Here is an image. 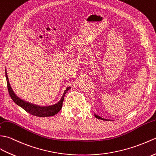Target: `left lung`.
<instances>
[{"label":"left lung","mask_w":156,"mask_h":156,"mask_svg":"<svg viewBox=\"0 0 156 156\" xmlns=\"http://www.w3.org/2000/svg\"><path fill=\"white\" fill-rule=\"evenodd\" d=\"M95 117L96 118H98V119H102V120H105V121H108V119H104V118H102V117H99V115H96V114H95Z\"/></svg>","instance_id":"1"}]
</instances>
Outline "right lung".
Returning a JSON list of instances; mask_svg holds the SVG:
<instances>
[{
    "mask_svg": "<svg viewBox=\"0 0 156 156\" xmlns=\"http://www.w3.org/2000/svg\"><path fill=\"white\" fill-rule=\"evenodd\" d=\"M5 75H6V83H7L8 91H9L10 98H11V99H12V101L15 102L17 105L22 107V108L24 110H25L27 112L29 113L30 114H31V115L37 116V117H50V116H53L55 115V114L58 113V112H59L61 109L62 108L65 95L66 94V93L71 89V87H69L65 90L63 95L61 98L60 101L58 103H57L56 104L49 105V106H40V105H37L35 104H33V103H30L29 102L24 101V100L20 99L18 96H16L15 93L12 91L11 86H10L9 83L6 70H5Z\"/></svg>",
    "mask_w": 156,
    "mask_h": 156,
    "instance_id": "add662e5",
    "label": "right lung"
}]
</instances>
